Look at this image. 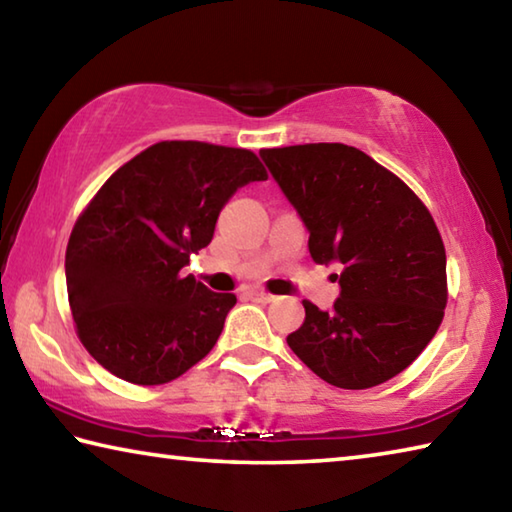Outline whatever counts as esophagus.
I'll list each match as a JSON object with an SVG mask.
<instances>
[{
	"instance_id": "obj_1",
	"label": "esophagus",
	"mask_w": 512,
	"mask_h": 512,
	"mask_svg": "<svg viewBox=\"0 0 512 512\" xmlns=\"http://www.w3.org/2000/svg\"><path fill=\"white\" fill-rule=\"evenodd\" d=\"M246 296L250 298V300H255V302H273L275 300V296H271V293H264V291H257V289H250V291H246Z\"/></svg>"
}]
</instances>
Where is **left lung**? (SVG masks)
<instances>
[{"mask_svg": "<svg viewBox=\"0 0 512 512\" xmlns=\"http://www.w3.org/2000/svg\"><path fill=\"white\" fill-rule=\"evenodd\" d=\"M305 223L316 264H341L329 311L305 305L289 348L327 384L361 391L411 366L447 305V257L422 201L354 146L259 151Z\"/></svg>", "mask_w": 512, "mask_h": 512, "instance_id": "obj_1", "label": "left lung"}]
</instances>
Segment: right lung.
I'll list each match as a JSON object with an SVG mask.
<instances>
[{"mask_svg":"<svg viewBox=\"0 0 512 512\" xmlns=\"http://www.w3.org/2000/svg\"><path fill=\"white\" fill-rule=\"evenodd\" d=\"M266 178L253 151L160 142L103 183L65 253L76 332L103 368L158 386L214 348L237 298L180 268L210 244L237 189Z\"/></svg>","mask_w":512,"mask_h":512,"instance_id":"obj_1","label":"right lung"}]
</instances>
